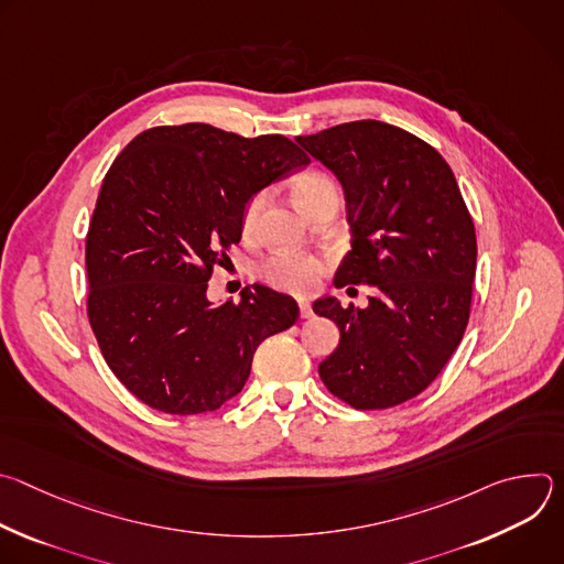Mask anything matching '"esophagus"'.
Listing matches in <instances>:
<instances>
[{
	"instance_id": "34e87169",
	"label": "esophagus",
	"mask_w": 564,
	"mask_h": 564,
	"mask_svg": "<svg viewBox=\"0 0 564 564\" xmlns=\"http://www.w3.org/2000/svg\"><path fill=\"white\" fill-rule=\"evenodd\" d=\"M299 314H301V318H310L312 316V307H310L307 299H299Z\"/></svg>"
}]
</instances>
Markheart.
I'll list each match as a JSON object with an SVG mask.
<instances>
[{"label":"heart","instance_id":"b5f03b06","mask_svg":"<svg viewBox=\"0 0 564 564\" xmlns=\"http://www.w3.org/2000/svg\"><path fill=\"white\" fill-rule=\"evenodd\" d=\"M296 200L303 207L305 203L326 196V194H337L335 183L324 176V174H307L299 178L296 183ZM268 205V192H259L250 198L246 212H243V227L254 229L263 209ZM321 274H324V263H321L316 257L307 254H274L261 265V276L270 281L279 290H288L294 294H307L316 288Z\"/></svg>","mask_w":564,"mask_h":564}]
</instances>
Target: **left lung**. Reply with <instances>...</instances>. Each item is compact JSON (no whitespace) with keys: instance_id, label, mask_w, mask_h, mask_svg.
Here are the masks:
<instances>
[{"instance_id":"1","label":"left lung","mask_w":564,"mask_h":564,"mask_svg":"<svg viewBox=\"0 0 564 564\" xmlns=\"http://www.w3.org/2000/svg\"><path fill=\"white\" fill-rule=\"evenodd\" d=\"M296 142L344 187L352 248L335 285L372 288L366 307L312 303L341 335L318 375L355 409L397 406L442 372L464 337L477 261L470 214L446 160L404 129L357 120Z\"/></svg>"}]
</instances>
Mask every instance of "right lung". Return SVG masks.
Listing matches in <instances>:
<instances>
[{
    "instance_id": "right-lung-1",
    "label": "right lung",
    "mask_w": 564,
    "mask_h": 564,
    "mask_svg": "<svg viewBox=\"0 0 564 564\" xmlns=\"http://www.w3.org/2000/svg\"><path fill=\"white\" fill-rule=\"evenodd\" d=\"M305 165L283 135L203 122L142 131L113 160L87 234V310L109 368L147 406L220 409L257 348L299 318L296 301L265 285L214 305L207 281L240 240L248 200Z\"/></svg>"
}]
</instances>
